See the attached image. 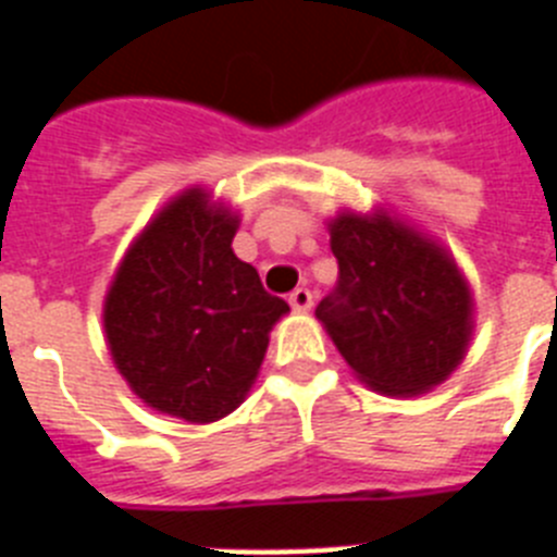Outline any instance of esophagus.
I'll return each instance as SVG.
<instances>
[{
	"mask_svg": "<svg viewBox=\"0 0 557 557\" xmlns=\"http://www.w3.org/2000/svg\"><path fill=\"white\" fill-rule=\"evenodd\" d=\"M289 307H293L295 312H309V309H312V293H309L307 287H298L289 295Z\"/></svg>",
	"mask_w": 557,
	"mask_h": 557,
	"instance_id": "1",
	"label": "esophagus"
}]
</instances>
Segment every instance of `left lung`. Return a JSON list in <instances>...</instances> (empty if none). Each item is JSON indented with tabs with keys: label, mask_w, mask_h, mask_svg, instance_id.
Returning a JSON list of instances; mask_svg holds the SVG:
<instances>
[{
	"label": "left lung",
	"mask_w": 557,
	"mask_h": 557,
	"mask_svg": "<svg viewBox=\"0 0 557 557\" xmlns=\"http://www.w3.org/2000/svg\"><path fill=\"white\" fill-rule=\"evenodd\" d=\"M337 284L314 314L359 382L387 396L432 391L466 357L474 298L449 250L376 209L329 220Z\"/></svg>",
	"instance_id": "obj_1"
}]
</instances>
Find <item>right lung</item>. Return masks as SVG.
I'll return each mask as SVG.
<instances>
[{
	"mask_svg": "<svg viewBox=\"0 0 557 557\" xmlns=\"http://www.w3.org/2000/svg\"><path fill=\"white\" fill-rule=\"evenodd\" d=\"M239 218L186 189L127 248L102 304L113 366L152 410L211 424L243 405L289 312L236 259Z\"/></svg>",
	"mask_w": 557,
	"mask_h": 557,
	"instance_id": "add662e5",
	"label": "right lung"
}]
</instances>
